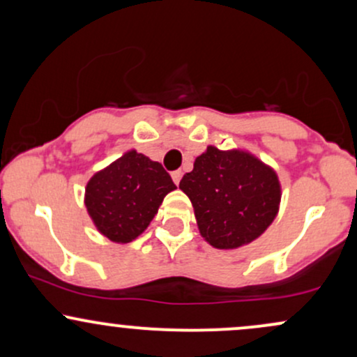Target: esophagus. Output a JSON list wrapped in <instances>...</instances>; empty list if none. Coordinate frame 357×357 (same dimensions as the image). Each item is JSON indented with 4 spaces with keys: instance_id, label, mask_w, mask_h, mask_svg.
Returning <instances> with one entry per match:
<instances>
[{
    "instance_id": "34e87169",
    "label": "esophagus",
    "mask_w": 357,
    "mask_h": 357,
    "mask_svg": "<svg viewBox=\"0 0 357 357\" xmlns=\"http://www.w3.org/2000/svg\"><path fill=\"white\" fill-rule=\"evenodd\" d=\"M181 176H183L181 171H174V173L171 174V178H173L174 184H179V181H181Z\"/></svg>"
}]
</instances>
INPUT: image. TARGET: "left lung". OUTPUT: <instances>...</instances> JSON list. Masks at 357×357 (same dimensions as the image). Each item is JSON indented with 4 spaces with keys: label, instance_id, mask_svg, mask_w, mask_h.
Listing matches in <instances>:
<instances>
[{
    "label": "left lung",
    "instance_id": "1",
    "mask_svg": "<svg viewBox=\"0 0 357 357\" xmlns=\"http://www.w3.org/2000/svg\"><path fill=\"white\" fill-rule=\"evenodd\" d=\"M179 190L191 199L202 236L218 250L257 240L275 220L282 198L273 167L248 151L215 146L195 159Z\"/></svg>",
    "mask_w": 357,
    "mask_h": 357
}]
</instances>
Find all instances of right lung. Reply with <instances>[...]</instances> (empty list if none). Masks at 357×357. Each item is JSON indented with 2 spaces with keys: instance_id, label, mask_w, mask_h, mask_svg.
<instances>
[{
  "instance_id": "add662e5",
  "label": "right lung",
  "mask_w": 357,
  "mask_h": 357,
  "mask_svg": "<svg viewBox=\"0 0 357 357\" xmlns=\"http://www.w3.org/2000/svg\"><path fill=\"white\" fill-rule=\"evenodd\" d=\"M174 190L161 162L130 149L89 179L84 203L99 233L114 243H129L149 227Z\"/></svg>"
}]
</instances>
